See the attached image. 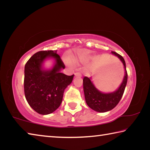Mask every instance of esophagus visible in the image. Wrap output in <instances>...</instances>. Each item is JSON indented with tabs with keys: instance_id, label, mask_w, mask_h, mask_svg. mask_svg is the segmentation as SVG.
<instances>
[{
	"instance_id": "obj_1",
	"label": "esophagus",
	"mask_w": 150,
	"mask_h": 150,
	"mask_svg": "<svg viewBox=\"0 0 150 150\" xmlns=\"http://www.w3.org/2000/svg\"><path fill=\"white\" fill-rule=\"evenodd\" d=\"M75 76H81V73L79 72H76V73H75Z\"/></svg>"
}]
</instances>
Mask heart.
I'll list each match as a JSON object with an SVG mask.
<instances>
[{
    "instance_id": "obj_1",
    "label": "heart",
    "mask_w": 150,
    "mask_h": 150,
    "mask_svg": "<svg viewBox=\"0 0 150 150\" xmlns=\"http://www.w3.org/2000/svg\"><path fill=\"white\" fill-rule=\"evenodd\" d=\"M66 62H67V63H68V64L70 65H73V63L71 62V61L69 59H66Z\"/></svg>"
}]
</instances>
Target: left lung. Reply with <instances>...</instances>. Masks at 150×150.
Segmentation results:
<instances>
[{"label":"left lung","mask_w":150,"mask_h":150,"mask_svg":"<svg viewBox=\"0 0 150 150\" xmlns=\"http://www.w3.org/2000/svg\"><path fill=\"white\" fill-rule=\"evenodd\" d=\"M112 54L115 55L121 60L125 69V76L124 80L117 91L108 94L103 93L95 87L90 78L85 77L83 80L86 103L91 108L99 112H105L110 110L118 105L122 97L128 80L126 63L123 57L115 52H112Z\"/></svg>","instance_id":"1"}]
</instances>
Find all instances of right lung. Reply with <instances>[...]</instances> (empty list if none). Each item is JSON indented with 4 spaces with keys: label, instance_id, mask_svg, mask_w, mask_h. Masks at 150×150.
<instances>
[{
    "label": "right lung",
    "instance_id": "1",
    "mask_svg": "<svg viewBox=\"0 0 150 150\" xmlns=\"http://www.w3.org/2000/svg\"><path fill=\"white\" fill-rule=\"evenodd\" d=\"M57 60L54 68L43 71L41 63L47 57ZM65 67L57 52L52 50L35 53L26 62L24 68V88L29 105L40 115H49L59 108L65 88L72 82L74 75H66L59 71Z\"/></svg>",
    "mask_w": 150,
    "mask_h": 150
}]
</instances>
